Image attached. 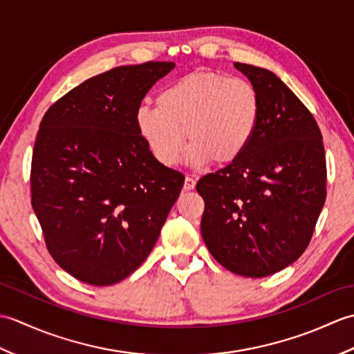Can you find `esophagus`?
Masks as SVG:
<instances>
[{
  "mask_svg": "<svg viewBox=\"0 0 354 354\" xmlns=\"http://www.w3.org/2000/svg\"><path fill=\"white\" fill-rule=\"evenodd\" d=\"M194 187H196V179H193L192 176H187L185 181H184V190L190 192V190L194 189Z\"/></svg>",
  "mask_w": 354,
  "mask_h": 354,
  "instance_id": "34e87169",
  "label": "esophagus"
}]
</instances>
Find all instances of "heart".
Here are the masks:
<instances>
[{
	"label": "heart",
	"mask_w": 354,
	"mask_h": 354,
	"mask_svg": "<svg viewBox=\"0 0 354 354\" xmlns=\"http://www.w3.org/2000/svg\"><path fill=\"white\" fill-rule=\"evenodd\" d=\"M261 102L245 79L217 71H194L165 86L156 108L140 104L135 126L147 150L164 167L187 158L193 165L231 164L251 145L259 129Z\"/></svg>",
	"instance_id": "1"
}]
</instances>
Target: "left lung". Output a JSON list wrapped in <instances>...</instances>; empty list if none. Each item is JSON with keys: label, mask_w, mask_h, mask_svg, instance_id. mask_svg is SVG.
<instances>
[{"label": "left lung", "mask_w": 354, "mask_h": 354, "mask_svg": "<svg viewBox=\"0 0 354 354\" xmlns=\"http://www.w3.org/2000/svg\"><path fill=\"white\" fill-rule=\"evenodd\" d=\"M259 91L261 115L237 161L202 176V239L231 272L261 278L297 261L326 202V152L310 111L269 70L234 64Z\"/></svg>", "instance_id": "8db88e82"}]
</instances>
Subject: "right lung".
Returning <instances> with one entry per match:
<instances>
[{"instance_id":"obj_1","label":"right lung","mask_w":354,"mask_h":354,"mask_svg":"<svg viewBox=\"0 0 354 354\" xmlns=\"http://www.w3.org/2000/svg\"><path fill=\"white\" fill-rule=\"evenodd\" d=\"M173 62L117 66L53 103L36 135L32 207L51 257L77 280L111 286L155 246L184 185L150 155L135 111Z\"/></svg>"}]
</instances>
